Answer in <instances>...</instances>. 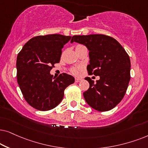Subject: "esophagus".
I'll return each mask as SVG.
<instances>
[{
  "mask_svg": "<svg viewBox=\"0 0 148 148\" xmlns=\"http://www.w3.org/2000/svg\"><path fill=\"white\" fill-rule=\"evenodd\" d=\"M81 80H82L81 78H75V81L76 82H79L80 81H81Z\"/></svg>",
  "mask_w": 148,
  "mask_h": 148,
  "instance_id": "esophagus-1",
  "label": "esophagus"
}]
</instances>
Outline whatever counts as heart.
Returning a JSON list of instances; mask_svg holds the SVG:
<instances>
[{
	"mask_svg": "<svg viewBox=\"0 0 148 148\" xmlns=\"http://www.w3.org/2000/svg\"><path fill=\"white\" fill-rule=\"evenodd\" d=\"M72 72L74 73V74H76V73H77V71H76V70H74H74H72Z\"/></svg>",
	"mask_w": 148,
	"mask_h": 148,
	"instance_id": "1",
	"label": "heart"
}]
</instances>
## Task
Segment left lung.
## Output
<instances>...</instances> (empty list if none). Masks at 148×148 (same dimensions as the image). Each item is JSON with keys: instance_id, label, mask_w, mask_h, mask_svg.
I'll use <instances>...</instances> for the list:
<instances>
[{"instance_id": "1", "label": "left lung", "mask_w": 148, "mask_h": 148, "mask_svg": "<svg viewBox=\"0 0 148 148\" xmlns=\"http://www.w3.org/2000/svg\"><path fill=\"white\" fill-rule=\"evenodd\" d=\"M84 45L89 51L90 74L99 76L94 83L89 77V88L84 92V99L93 109L105 112L116 107L127 91L131 76V62L118 41L103 34L73 36L70 42Z\"/></svg>"}]
</instances>
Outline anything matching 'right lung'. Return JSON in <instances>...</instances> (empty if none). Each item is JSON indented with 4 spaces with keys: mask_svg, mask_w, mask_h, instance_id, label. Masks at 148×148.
I'll return each mask as SVG.
<instances>
[{
    "mask_svg": "<svg viewBox=\"0 0 148 148\" xmlns=\"http://www.w3.org/2000/svg\"><path fill=\"white\" fill-rule=\"evenodd\" d=\"M71 38L57 34L35 36L19 53L17 82L25 101L35 109L47 111L56 108L63 99L65 88L74 82V78L66 73L58 78L50 74Z\"/></svg>",
    "mask_w": 148,
    "mask_h": 148,
    "instance_id": "add662e5",
    "label": "right lung"
}]
</instances>
